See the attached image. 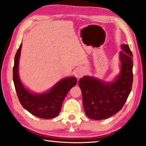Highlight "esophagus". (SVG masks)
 Listing matches in <instances>:
<instances>
[{
  "mask_svg": "<svg viewBox=\"0 0 146 146\" xmlns=\"http://www.w3.org/2000/svg\"><path fill=\"white\" fill-rule=\"evenodd\" d=\"M84 74V70L82 68L77 69L75 72V75L77 79H80V78H82Z\"/></svg>",
  "mask_w": 146,
  "mask_h": 146,
  "instance_id": "1",
  "label": "esophagus"
}]
</instances>
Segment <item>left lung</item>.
Returning <instances> with one entry per match:
<instances>
[{
  "label": "left lung",
  "instance_id": "left-lung-1",
  "mask_svg": "<svg viewBox=\"0 0 146 146\" xmlns=\"http://www.w3.org/2000/svg\"><path fill=\"white\" fill-rule=\"evenodd\" d=\"M120 52V73L113 82H105L93 76L79 80L86 115L93 120L111 117L123 108L133 84V54L128 44H122Z\"/></svg>",
  "mask_w": 146,
  "mask_h": 146
}]
</instances>
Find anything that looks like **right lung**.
Segmentation results:
<instances>
[{
    "mask_svg": "<svg viewBox=\"0 0 146 146\" xmlns=\"http://www.w3.org/2000/svg\"><path fill=\"white\" fill-rule=\"evenodd\" d=\"M22 44L17 50L14 60L13 78L19 100L23 107L36 117L48 119L55 118L60 112L62 104L68 91L75 86L77 80L75 76L68 77L55 85L48 92L33 94L22 84L19 76V64Z\"/></svg>",
    "mask_w": 146,
    "mask_h": 146,
    "instance_id": "obj_1",
    "label": "right lung"
}]
</instances>
